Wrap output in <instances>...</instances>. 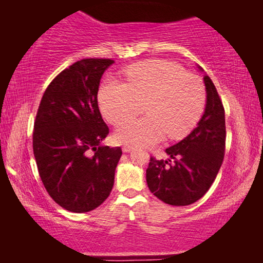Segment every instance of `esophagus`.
Masks as SVG:
<instances>
[{
	"instance_id": "34e87169",
	"label": "esophagus",
	"mask_w": 263,
	"mask_h": 263,
	"mask_svg": "<svg viewBox=\"0 0 263 263\" xmlns=\"http://www.w3.org/2000/svg\"><path fill=\"white\" fill-rule=\"evenodd\" d=\"M132 151V146H130V145H124L123 146V152L124 153H128V152H131Z\"/></svg>"
}]
</instances>
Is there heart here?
I'll return each mask as SVG.
<instances>
[{
    "instance_id": "b5f03b06",
    "label": "heart",
    "mask_w": 263,
    "mask_h": 263,
    "mask_svg": "<svg viewBox=\"0 0 263 263\" xmlns=\"http://www.w3.org/2000/svg\"><path fill=\"white\" fill-rule=\"evenodd\" d=\"M125 74L127 83L109 79L101 87L102 114L115 124L139 113L145 104L148 116L119 123L115 131L118 142L153 145L166 133L171 139H181L198 123L206 99L205 88L198 77L163 60L139 62L128 67Z\"/></svg>"
}]
</instances>
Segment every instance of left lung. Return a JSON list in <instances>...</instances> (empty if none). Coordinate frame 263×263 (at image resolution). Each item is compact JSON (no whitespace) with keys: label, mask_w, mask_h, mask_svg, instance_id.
Segmentation results:
<instances>
[{"label":"left lung","mask_w":263,"mask_h":263,"mask_svg":"<svg viewBox=\"0 0 263 263\" xmlns=\"http://www.w3.org/2000/svg\"><path fill=\"white\" fill-rule=\"evenodd\" d=\"M206 105L197 127L166 148L168 159L151 157L146 181L151 193L167 204L184 206L205 195L225 154V110L215 84L204 75Z\"/></svg>","instance_id":"left-lung-1"}]
</instances>
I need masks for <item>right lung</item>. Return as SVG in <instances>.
Listing matches in <instances>:
<instances>
[{
    "instance_id": "obj_1",
    "label": "right lung",
    "mask_w": 263,
    "mask_h": 263,
    "mask_svg": "<svg viewBox=\"0 0 263 263\" xmlns=\"http://www.w3.org/2000/svg\"><path fill=\"white\" fill-rule=\"evenodd\" d=\"M111 59H82L62 70L42 97L33 126L39 176L53 201L70 212L100 206L112 190L121 147L102 146L109 127L97 103Z\"/></svg>"
}]
</instances>
